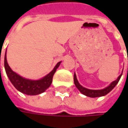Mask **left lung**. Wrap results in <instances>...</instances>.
<instances>
[{
	"label": "left lung",
	"mask_w": 128,
	"mask_h": 128,
	"mask_svg": "<svg viewBox=\"0 0 128 128\" xmlns=\"http://www.w3.org/2000/svg\"><path fill=\"white\" fill-rule=\"evenodd\" d=\"M122 73H121L119 76V77L117 78V80H116L115 81L112 82L108 87H106V88L102 89V90H90V89H88V88L82 87L78 81L76 73L74 74V78L73 79H74V83L76 86V88L79 90V91L81 92L82 94L88 96V97H90V98H98V97L106 96L108 93H109L116 87V85L118 84V82H119L121 76H122Z\"/></svg>",
	"instance_id": "left-lung-1"
}]
</instances>
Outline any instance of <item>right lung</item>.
Returning <instances> with one entry per match:
<instances>
[{
	"label": "right lung",
	"mask_w": 128,
	"mask_h": 128,
	"mask_svg": "<svg viewBox=\"0 0 128 128\" xmlns=\"http://www.w3.org/2000/svg\"><path fill=\"white\" fill-rule=\"evenodd\" d=\"M60 62H58L55 68H53V70L49 74L37 80H32L24 78L18 75L16 72L12 71L8 64L7 59H6V52L5 54L4 66L10 81L11 82V83L18 90L28 96H36L45 92L46 90L48 89L51 85L53 75L55 74L57 68L59 67Z\"/></svg>",
	"instance_id": "right-lung-1"
}]
</instances>
